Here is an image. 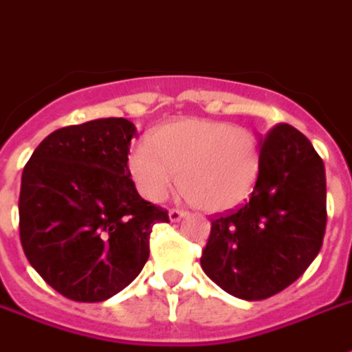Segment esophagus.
Segmentation results:
<instances>
[{"mask_svg":"<svg viewBox=\"0 0 352 352\" xmlns=\"http://www.w3.org/2000/svg\"><path fill=\"white\" fill-rule=\"evenodd\" d=\"M183 217H186V211L183 209H169V221L179 222Z\"/></svg>","mask_w":352,"mask_h":352,"instance_id":"esophagus-1","label":"esophagus"}]
</instances>
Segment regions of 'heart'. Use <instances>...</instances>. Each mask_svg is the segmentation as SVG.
Wrapping results in <instances>:
<instances>
[{
  "mask_svg": "<svg viewBox=\"0 0 352 352\" xmlns=\"http://www.w3.org/2000/svg\"><path fill=\"white\" fill-rule=\"evenodd\" d=\"M130 173L148 201H162L175 183L192 206L217 213L243 204L260 173L258 139L247 128L186 118L135 143Z\"/></svg>",
  "mask_w": 352,
  "mask_h": 352,
  "instance_id": "1",
  "label": "heart"
}]
</instances>
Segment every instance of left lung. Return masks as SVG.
Instances as JSON below:
<instances>
[{
	"label": "left lung",
	"mask_w": 352,
	"mask_h": 352,
	"mask_svg": "<svg viewBox=\"0 0 352 352\" xmlns=\"http://www.w3.org/2000/svg\"><path fill=\"white\" fill-rule=\"evenodd\" d=\"M326 173L311 141L290 124L260 139V173L249 201L211 219L201 267L222 290L265 300L290 287L322 247Z\"/></svg>",
	"instance_id": "left-lung-1"
}]
</instances>
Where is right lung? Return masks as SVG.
I'll return each mask as SVG.
<instances>
[{
	"mask_svg": "<svg viewBox=\"0 0 352 352\" xmlns=\"http://www.w3.org/2000/svg\"><path fill=\"white\" fill-rule=\"evenodd\" d=\"M135 126L98 118L43 139L22 171L20 243L34 270L73 302H103L135 279L168 211L139 196L128 168Z\"/></svg>",
	"mask_w": 352,
	"mask_h": 352,
	"instance_id": "1",
	"label": "right lung"
}]
</instances>
